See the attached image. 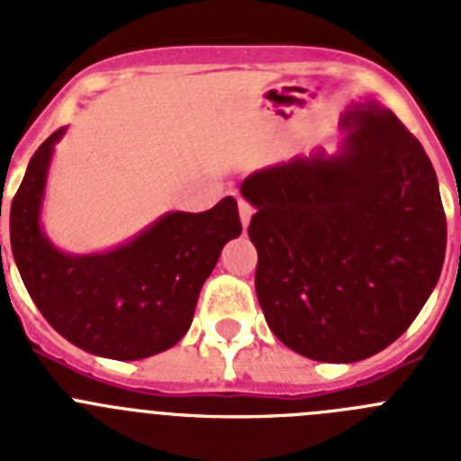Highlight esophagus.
<instances>
[{
  "mask_svg": "<svg viewBox=\"0 0 461 461\" xmlns=\"http://www.w3.org/2000/svg\"><path fill=\"white\" fill-rule=\"evenodd\" d=\"M238 207H240V221H242V226L247 228V226H249V221H251V214H254V207L244 201V198H240Z\"/></svg>",
  "mask_w": 461,
  "mask_h": 461,
  "instance_id": "34e87169",
  "label": "esophagus"
}]
</instances>
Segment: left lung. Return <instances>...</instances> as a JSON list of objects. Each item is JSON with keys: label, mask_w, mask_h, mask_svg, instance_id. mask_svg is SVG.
I'll use <instances>...</instances> for the list:
<instances>
[{"label": "left lung", "mask_w": 461, "mask_h": 461, "mask_svg": "<svg viewBox=\"0 0 461 461\" xmlns=\"http://www.w3.org/2000/svg\"><path fill=\"white\" fill-rule=\"evenodd\" d=\"M337 154L251 173L256 295L270 330L319 362L376 356L425 307L446 258L438 180L418 138L374 99L351 101Z\"/></svg>", "instance_id": "left-lung-1"}]
</instances>
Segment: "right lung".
<instances>
[{
    "mask_svg": "<svg viewBox=\"0 0 461 461\" xmlns=\"http://www.w3.org/2000/svg\"><path fill=\"white\" fill-rule=\"evenodd\" d=\"M57 129L34 152L11 203V251L43 319L92 356L142 360L175 346L223 244L242 233L233 195L207 212H168L101 254H67L41 228ZM2 217V212H0Z\"/></svg>",
    "mask_w": 461,
    "mask_h": 461,
    "instance_id": "obj_1",
    "label": "right lung"
}]
</instances>
